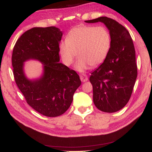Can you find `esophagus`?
Segmentation results:
<instances>
[{
    "label": "esophagus",
    "mask_w": 152,
    "mask_h": 152,
    "mask_svg": "<svg viewBox=\"0 0 152 152\" xmlns=\"http://www.w3.org/2000/svg\"><path fill=\"white\" fill-rule=\"evenodd\" d=\"M80 78L81 81L83 82V83H85V82H86L88 80V76L85 74H81V75L80 76Z\"/></svg>",
    "instance_id": "34e87169"
}]
</instances>
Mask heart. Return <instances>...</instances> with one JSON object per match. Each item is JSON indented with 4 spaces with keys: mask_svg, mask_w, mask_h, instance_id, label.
<instances>
[{
    "mask_svg": "<svg viewBox=\"0 0 152 152\" xmlns=\"http://www.w3.org/2000/svg\"><path fill=\"white\" fill-rule=\"evenodd\" d=\"M112 38L104 26H81L67 33L66 40L59 44V51L64 63L70 66L78 55L75 68L79 72L103 63L109 53Z\"/></svg>",
    "mask_w": 152,
    "mask_h": 152,
    "instance_id": "b5f03b06",
    "label": "heart"
}]
</instances>
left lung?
<instances>
[{
    "label": "left lung",
    "mask_w": 152,
    "mask_h": 152,
    "mask_svg": "<svg viewBox=\"0 0 152 152\" xmlns=\"http://www.w3.org/2000/svg\"><path fill=\"white\" fill-rule=\"evenodd\" d=\"M85 22H102L110 31L112 45L109 53L103 63L91 73L89 80L97 109L107 113L118 112L129 102L137 76L132 38L123 26L107 17Z\"/></svg>",
    "instance_id": "1"
}]
</instances>
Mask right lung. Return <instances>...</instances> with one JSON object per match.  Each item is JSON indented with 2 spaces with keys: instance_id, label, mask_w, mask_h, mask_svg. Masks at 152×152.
<instances>
[{
  "instance_id": "1",
  "label": "right lung",
  "mask_w": 152,
  "mask_h": 152,
  "mask_svg": "<svg viewBox=\"0 0 152 152\" xmlns=\"http://www.w3.org/2000/svg\"><path fill=\"white\" fill-rule=\"evenodd\" d=\"M63 33L55 26L33 28L17 40L12 66L17 86L26 102L42 115L57 117L66 112L81 85L78 74L59 61V42ZM38 60L43 64V76L30 81L23 72V62Z\"/></svg>"
}]
</instances>
